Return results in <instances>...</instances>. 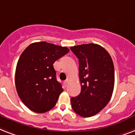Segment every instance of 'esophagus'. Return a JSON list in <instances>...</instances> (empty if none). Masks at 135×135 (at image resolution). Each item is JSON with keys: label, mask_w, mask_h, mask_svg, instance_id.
<instances>
[{"label": "esophagus", "mask_w": 135, "mask_h": 135, "mask_svg": "<svg viewBox=\"0 0 135 135\" xmlns=\"http://www.w3.org/2000/svg\"><path fill=\"white\" fill-rule=\"evenodd\" d=\"M68 79H67V80H65L64 81L65 87H67V86H68Z\"/></svg>", "instance_id": "esophagus-1"}]
</instances>
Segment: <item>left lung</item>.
I'll return each instance as SVG.
<instances>
[{
    "mask_svg": "<svg viewBox=\"0 0 135 135\" xmlns=\"http://www.w3.org/2000/svg\"><path fill=\"white\" fill-rule=\"evenodd\" d=\"M79 59L80 94L71 98L74 112L82 117H90L109 102L114 86V67L107 50L96 44L71 47Z\"/></svg>",
    "mask_w": 135,
    "mask_h": 135,
    "instance_id": "1",
    "label": "left lung"
}]
</instances>
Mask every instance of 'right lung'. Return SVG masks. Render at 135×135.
I'll return each instance as SVG.
<instances>
[{"label":"right lung","mask_w":135,"mask_h":135,"mask_svg":"<svg viewBox=\"0 0 135 135\" xmlns=\"http://www.w3.org/2000/svg\"><path fill=\"white\" fill-rule=\"evenodd\" d=\"M70 51L65 47L46 42L32 43L19 57L15 73L19 97L26 106L36 113H45L56 104L63 91L56 80L53 64Z\"/></svg>","instance_id":"right-lung-1"}]
</instances>
